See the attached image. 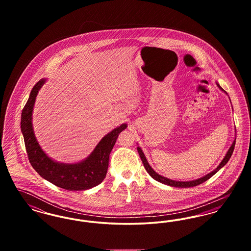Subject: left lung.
<instances>
[{
  "mask_svg": "<svg viewBox=\"0 0 251 251\" xmlns=\"http://www.w3.org/2000/svg\"><path fill=\"white\" fill-rule=\"evenodd\" d=\"M216 85L218 86V88H219L221 91H223L224 93H226V94H227V92H226V91H225V90L220 86V84H218L217 82H216ZM230 103H231V102H230ZM235 131H236V130H235ZM235 140H236V138H234V140H233L232 144L230 145V147H229V149H228V151H227L226 155H225V157L223 158V160L221 161V163L218 165V167H216L215 169H214L212 172L208 173L207 175L203 176L201 178H199V179H193V180H187V181H186V180H185V181H181V180L168 179L167 177H164V176H162V175L158 174L156 171H154V169H153L152 167H151V165L149 164V162H148V160H147L146 156L144 154L142 149H141L139 146L137 147V151H138V153H139L140 158H141V160H142V162H143L144 167H145L146 170H147V172L150 174V176H151V178H153L155 180L159 181V182H161V183H164V184H166V185H169V186H172V187L186 188V187L197 186V185H199V184L202 183L204 181H206L207 179H210L211 177H213L217 171H219L222 167H224V166L227 164V162H228L229 158H230L231 155H232V152H233V150H234V147H235Z\"/></svg>",
  "mask_w": 251,
  "mask_h": 251,
  "instance_id": "1",
  "label": "left lung"
}]
</instances>
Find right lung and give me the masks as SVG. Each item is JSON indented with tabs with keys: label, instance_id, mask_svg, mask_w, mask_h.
I'll return each mask as SVG.
<instances>
[{
	"label": "right lung",
	"instance_id": "right-lung-1",
	"mask_svg": "<svg viewBox=\"0 0 251 251\" xmlns=\"http://www.w3.org/2000/svg\"><path fill=\"white\" fill-rule=\"evenodd\" d=\"M46 81V78H42L34 85L22 112L21 129L29 161L43 179L60 188L69 191H81L95 187L105 178L110 153L119 134L128 125L123 123L108 132L96 146L93 151L80 162L68 164L53 160L37 142L33 128V111L36 96Z\"/></svg>",
	"mask_w": 251,
	"mask_h": 251
}]
</instances>
